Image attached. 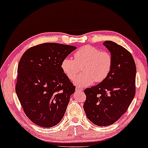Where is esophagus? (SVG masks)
<instances>
[{"label":"esophagus","instance_id":"1","mask_svg":"<svg viewBox=\"0 0 148 148\" xmlns=\"http://www.w3.org/2000/svg\"><path fill=\"white\" fill-rule=\"evenodd\" d=\"M75 90L76 91H79V92H82V91H83V89L82 88H79V87H76Z\"/></svg>","mask_w":148,"mask_h":148}]
</instances>
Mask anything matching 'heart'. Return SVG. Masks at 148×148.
<instances>
[{"label":"heart","mask_w":148,"mask_h":148,"mask_svg":"<svg viewBox=\"0 0 148 148\" xmlns=\"http://www.w3.org/2000/svg\"><path fill=\"white\" fill-rule=\"evenodd\" d=\"M75 60L66 57L62 60L61 69L70 80H74L83 66L84 73L79 75L75 84L79 86H87L95 81L102 82L108 76L112 65V58L107 51H101L99 48L86 45L74 54Z\"/></svg>","instance_id":"obj_1"}]
</instances>
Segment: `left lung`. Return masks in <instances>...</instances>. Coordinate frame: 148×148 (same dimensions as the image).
Returning <instances> with one entry per match:
<instances>
[{
    "label": "left lung",
    "instance_id": "left-lung-1",
    "mask_svg": "<svg viewBox=\"0 0 148 148\" xmlns=\"http://www.w3.org/2000/svg\"><path fill=\"white\" fill-rule=\"evenodd\" d=\"M103 44L110 52L112 69L100 84L84 90L86 100L84 109L91 122L108 126L126 112L135 94L136 66L127 49L112 41Z\"/></svg>",
    "mask_w": 148,
    "mask_h": 148
}]
</instances>
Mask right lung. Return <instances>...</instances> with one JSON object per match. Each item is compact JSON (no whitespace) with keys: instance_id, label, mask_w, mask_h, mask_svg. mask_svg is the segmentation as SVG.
Returning a JSON list of instances; mask_svg holds the SVG:
<instances>
[{"instance_id":"obj_1","label":"right lung","mask_w":148,"mask_h":148,"mask_svg":"<svg viewBox=\"0 0 148 148\" xmlns=\"http://www.w3.org/2000/svg\"><path fill=\"white\" fill-rule=\"evenodd\" d=\"M76 48L44 43L29 48L20 59L15 91L24 112L38 126L54 127L63 118L75 87L60 64Z\"/></svg>"}]
</instances>
